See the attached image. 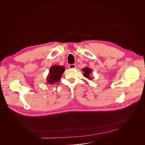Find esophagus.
I'll list each match as a JSON object with an SVG mask.
<instances>
[{
  "label": "esophagus",
  "mask_w": 145,
  "mask_h": 145,
  "mask_svg": "<svg viewBox=\"0 0 145 145\" xmlns=\"http://www.w3.org/2000/svg\"><path fill=\"white\" fill-rule=\"evenodd\" d=\"M68 67H69V69H74V68H76V65L72 64V65H69L68 66Z\"/></svg>",
  "instance_id": "esophagus-1"
}]
</instances>
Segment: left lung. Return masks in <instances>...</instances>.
<instances>
[{
	"instance_id": "left-lung-1",
	"label": "left lung",
	"mask_w": 145,
	"mask_h": 145,
	"mask_svg": "<svg viewBox=\"0 0 145 145\" xmlns=\"http://www.w3.org/2000/svg\"><path fill=\"white\" fill-rule=\"evenodd\" d=\"M82 71L84 72V74H83V76L87 78H88V79H90V80H91L92 78H93V77H91V73L92 71H93V70H92L91 68H84L82 69Z\"/></svg>"
}]
</instances>
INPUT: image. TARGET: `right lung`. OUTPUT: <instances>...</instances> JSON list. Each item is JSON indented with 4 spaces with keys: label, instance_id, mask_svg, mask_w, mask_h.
Segmentation results:
<instances>
[{
    "label": "right lung",
    "instance_id": "add662e5",
    "mask_svg": "<svg viewBox=\"0 0 145 145\" xmlns=\"http://www.w3.org/2000/svg\"><path fill=\"white\" fill-rule=\"evenodd\" d=\"M65 68L63 66L54 65L52 66L50 69V72L46 78L47 83L53 85L55 83L59 82L62 74L64 72Z\"/></svg>",
    "mask_w": 145,
    "mask_h": 145
}]
</instances>
